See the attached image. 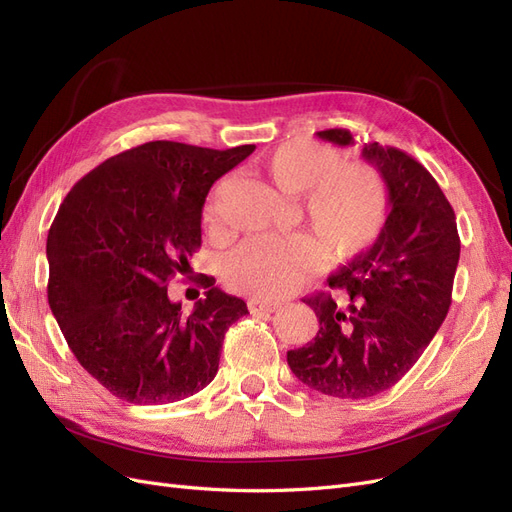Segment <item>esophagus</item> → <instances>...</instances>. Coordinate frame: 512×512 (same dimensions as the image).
<instances>
[{
	"label": "esophagus",
	"mask_w": 512,
	"mask_h": 512,
	"mask_svg": "<svg viewBox=\"0 0 512 512\" xmlns=\"http://www.w3.org/2000/svg\"><path fill=\"white\" fill-rule=\"evenodd\" d=\"M282 307L280 301H267V299H252L250 301V312L252 314H273Z\"/></svg>",
	"instance_id": "34e87169"
}]
</instances>
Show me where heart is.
<instances>
[{
	"mask_svg": "<svg viewBox=\"0 0 512 512\" xmlns=\"http://www.w3.org/2000/svg\"><path fill=\"white\" fill-rule=\"evenodd\" d=\"M258 170L277 190L303 196V215L322 250L348 260L376 241L386 220V190L371 166L339 164L337 151L309 141L275 147ZM207 220L215 218L213 200ZM320 254L305 235H258L245 239L228 260V282L254 297H282L316 273Z\"/></svg>",
	"mask_w": 512,
	"mask_h": 512,
	"instance_id": "heart-1",
	"label": "heart"
}]
</instances>
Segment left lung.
Listing matches in <instances>:
<instances>
[{
	"label": "left lung",
	"mask_w": 512,
	"mask_h": 512,
	"mask_svg": "<svg viewBox=\"0 0 512 512\" xmlns=\"http://www.w3.org/2000/svg\"><path fill=\"white\" fill-rule=\"evenodd\" d=\"M316 134L354 145L342 128ZM361 156L386 185L389 215L376 243L327 280L344 299L305 301L320 322L314 342L288 350L294 376L339 399L374 397L406 376L448 314L461 250L455 211L423 164L378 143Z\"/></svg>",
	"instance_id": "obj_1"
}]
</instances>
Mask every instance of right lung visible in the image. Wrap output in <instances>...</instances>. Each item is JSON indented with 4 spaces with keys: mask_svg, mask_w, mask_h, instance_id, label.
<instances>
[{
    "mask_svg": "<svg viewBox=\"0 0 512 512\" xmlns=\"http://www.w3.org/2000/svg\"><path fill=\"white\" fill-rule=\"evenodd\" d=\"M254 149L151 141L102 162L61 203L46 239L49 305L76 361L115 397L173 404L218 374L245 301L203 275L205 297L185 312L168 282L200 247L211 185Z\"/></svg>",
    "mask_w": 512,
    "mask_h": 512,
    "instance_id": "1",
    "label": "right lung"
}]
</instances>
